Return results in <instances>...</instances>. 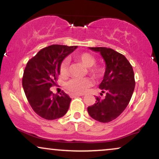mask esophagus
I'll use <instances>...</instances> for the list:
<instances>
[{"instance_id":"34e87169","label":"esophagus","mask_w":159,"mask_h":159,"mask_svg":"<svg viewBox=\"0 0 159 159\" xmlns=\"http://www.w3.org/2000/svg\"><path fill=\"white\" fill-rule=\"evenodd\" d=\"M83 96V95H81V94H70L69 95V96L72 98H75V97H78V96Z\"/></svg>"}]
</instances>
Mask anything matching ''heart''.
<instances>
[{
    "label": "heart",
    "instance_id": "obj_1",
    "mask_svg": "<svg viewBox=\"0 0 159 159\" xmlns=\"http://www.w3.org/2000/svg\"><path fill=\"white\" fill-rule=\"evenodd\" d=\"M75 59L80 61L84 66L88 68V72L93 78L102 77L105 73L103 66L96 64V60L94 56L90 53L84 52L75 55ZM69 61L64 59L60 64V73L62 76H66L68 74ZM92 85V81L89 78H72L66 83L65 87L69 93L72 94H82L87 91V89Z\"/></svg>",
    "mask_w": 159,
    "mask_h": 159
}]
</instances>
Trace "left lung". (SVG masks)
I'll use <instances>...</instances> for the list:
<instances>
[{"label":"left lung","mask_w":159,"mask_h":159,"mask_svg":"<svg viewBox=\"0 0 159 159\" xmlns=\"http://www.w3.org/2000/svg\"><path fill=\"white\" fill-rule=\"evenodd\" d=\"M90 48L99 52L106 63L105 75L98 87L106 96L104 98L96 97V103L87 107V111L93 119L108 123L119 116L130 102L135 86L134 71L120 53L105 47Z\"/></svg>","instance_id":"1"}]
</instances>
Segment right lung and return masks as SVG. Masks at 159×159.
Wrapping results in <instances>:
<instances>
[{
  "instance_id": "right-lung-1",
  "label": "right lung",
  "mask_w": 159,
  "mask_h": 159,
  "mask_svg": "<svg viewBox=\"0 0 159 159\" xmlns=\"http://www.w3.org/2000/svg\"><path fill=\"white\" fill-rule=\"evenodd\" d=\"M76 48L52 45L41 49L24 70L22 86L27 101L34 112L45 120L61 118L68 111L71 98L63 91L57 95L49 89L56 84L61 63Z\"/></svg>"
}]
</instances>
